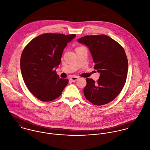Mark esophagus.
<instances>
[{
  "label": "esophagus",
  "mask_w": 150,
  "mask_h": 150,
  "mask_svg": "<svg viewBox=\"0 0 150 150\" xmlns=\"http://www.w3.org/2000/svg\"><path fill=\"white\" fill-rule=\"evenodd\" d=\"M78 79H79V77H76V76H73V77H70V80L71 81H73V82H75V81H77Z\"/></svg>",
  "instance_id": "esophagus-1"
}]
</instances>
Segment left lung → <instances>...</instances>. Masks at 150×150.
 I'll return each mask as SVG.
<instances>
[{
    "mask_svg": "<svg viewBox=\"0 0 150 150\" xmlns=\"http://www.w3.org/2000/svg\"><path fill=\"white\" fill-rule=\"evenodd\" d=\"M77 41L89 48L93 69L100 73L97 82L86 79L84 96L95 105L107 104L119 95L126 82L128 61L125 52L119 43L105 35L86 36Z\"/></svg>",
    "mask_w": 150,
    "mask_h": 150,
    "instance_id": "obj_1",
    "label": "left lung"
}]
</instances>
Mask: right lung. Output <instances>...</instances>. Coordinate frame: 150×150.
Listing matches in <instances>:
<instances>
[{
	"mask_svg": "<svg viewBox=\"0 0 150 150\" xmlns=\"http://www.w3.org/2000/svg\"><path fill=\"white\" fill-rule=\"evenodd\" d=\"M76 35L45 33L32 40L22 53L20 66L25 84L38 99L58 98L69 80L61 79L55 69L61 64L64 48Z\"/></svg>",
	"mask_w": 150,
	"mask_h": 150,
	"instance_id": "1",
	"label": "right lung"
}]
</instances>
